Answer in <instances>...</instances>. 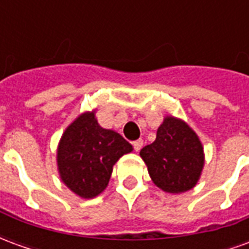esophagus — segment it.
<instances>
[{"label": "esophagus", "mask_w": 249, "mask_h": 249, "mask_svg": "<svg viewBox=\"0 0 249 249\" xmlns=\"http://www.w3.org/2000/svg\"><path fill=\"white\" fill-rule=\"evenodd\" d=\"M142 145H144V141H142V139H139V140L133 141V148H135L136 152H139L142 148Z\"/></svg>", "instance_id": "esophagus-1"}]
</instances>
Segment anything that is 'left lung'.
<instances>
[{
    "label": "left lung",
    "mask_w": 249,
    "mask_h": 249,
    "mask_svg": "<svg viewBox=\"0 0 249 249\" xmlns=\"http://www.w3.org/2000/svg\"><path fill=\"white\" fill-rule=\"evenodd\" d=\"M155 185L168 193H183L197 184L204 168V148L183 120L167 116L156 140L140 151Z\"/></svg>",
    "instance_id": "left-lung-1"
}]
</instances>
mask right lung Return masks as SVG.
I'll return each mask as SVG.
<instances>
[{
  "label": "right lung",
  "mask_w": 249,
  "mask_h": 249,
  "mask_svg": "<svg viewBox=\"0 0 249 249\" xmlns=\"http://www.w3.org/2000/svg\"><path fill=\"white\" fill-rule=\"evenodd\" d=\"M133 151L123 136L104 129L96 110L80 114L62 133L57 168L62 183L82 198H93L108 187L113 165Z\"/></svg>",
  "instance_id": "add662e5"
}]
</instances>
